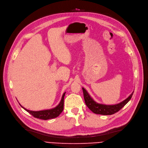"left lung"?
Returning a JSON list of instances; mask_svg holds the SVG:
<instances>
[{
  "label": "left lung",
  "instance_id": "obj_1",
  "mask_svg": "<svg viewBox=\"0 0 148 148\" xmlns=\"http://www.w3.org/2000/svg\"><path fill=\"white\" fill-rule=\"evenodd\" d=\"M82 91L86 105L94 114H100L103 115H110L115 114V113L118 112L120 109H122L130 100L133 94V92L129 95L128 98L119 103L113 105H107L95 102L85 88H82Z\"/></svg>",
  "mask_w": 148,
  "mask_h": 148
}]
</instances>
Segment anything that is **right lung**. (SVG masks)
Instances as JSON below:
<instances>
[{"label": "right lung", "mask_w": 148, "mask_h": 148, "mask_svg": "<svg viewBox=\"0 0 148 148\" xmlns=\"http://www.w3.org/2000/svg\"><path fill=\"white\" fill-rule=\"evenodd\" d=\"M66 92H64V94L62 95V100H61L60 103L54 108L51 109H47V110H39V111H33L26 109L25 108H23L20 104V106L25 110L29 112L30 114H31L34 117L36 118L43 119V120H47L49 119H53L57 118L60 115V114L62 113L63 110L64 108V97L65 95Z\"/></svg>", "instance_id": "obj_1"}]
</instances>
